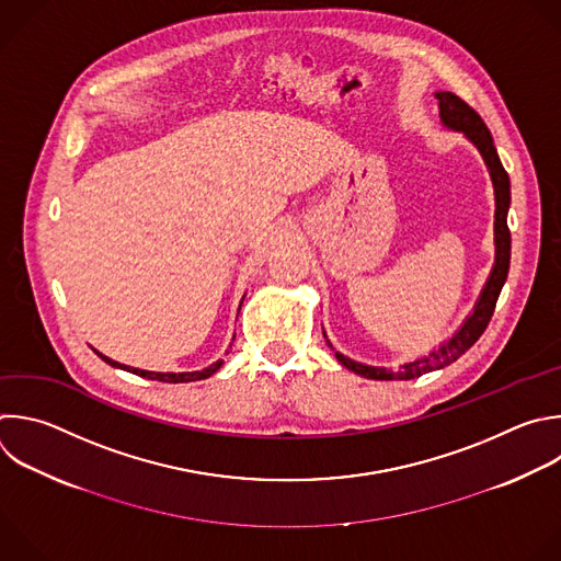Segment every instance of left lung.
Here are the masks:
<instances>
[{
  "label": "left lung",
  "instance_id": "obj_1",
  "mask_svg": "<svg viewBox=\"0 0 561 561\" xmlns=\"http://www.w3.org/2000/svg\"><path fill=\"white\" fill-rule=\"evenodd\" d=\"M436 99H438V107H440V123L447 129L465 134V138L480 151V156H482V160L489 169V175H491V182H493V196H495V222H493L495 262H493V268L486 277V284L482 286V293H480L473 310L467 314L462 325L447 341H443L436 350H432L430 354H423L414 360L403 363L399 369L379 367V365H365V363H358V360H352V358L343 356L341 352H336L332 347V343L328 341L325 330H323V336H325L328 345L334 350L336 360L343 367H347L350 371H354V375L371 379V381H394V379L410 381V379L427 375V371L443 369L445 365L460 358L480 339V334L489 325L491 314L495 310V301H497L500 290H502V286L506 282V275H508V262H511V233H508V225H506V214H508V207H511L508 173L504 171V167L500 162L497 149L493 145L491 131L486 129L484 121L462 99H458L451 92H436Z\"/></svg>",
  "mask_w": 561,
  "mask_h": 561
}]
</instances>
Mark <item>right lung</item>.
Listing matches in <instances>:
<instances>
[{"mask_svg":"<svg viewBox=\"0 0 561 561\" xmlns=\"http://www.w3.org/2000/svg\"><path fill=\"white\" fill-rule=\"evenodd\" d=\"M244 301V297H242ZM242 301H240V308H242ZM94 350V347H92ZM107 365L116 367V369H125V371H131V375L136 377H142V379H151V381H162V383H192V381H203V379H209L211 375H216V371L222 367V358H218L216 363L203 367V369H194V371H149V369H138V367H129L125 363H118L105 354H101L99 350H94ZM229 354V350H227Z\"/></svg>","mask_w":561,"mask_h":561,"instance_id":"right-lung-1","label":"right lung"}]
</instances>
